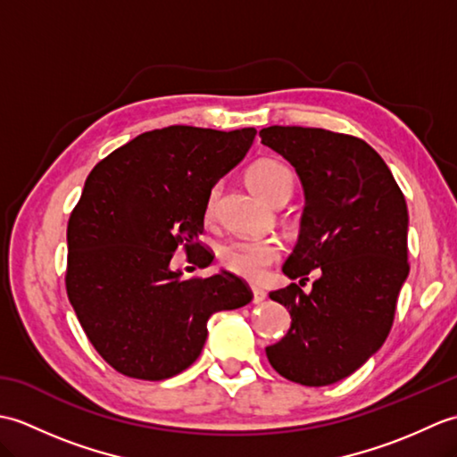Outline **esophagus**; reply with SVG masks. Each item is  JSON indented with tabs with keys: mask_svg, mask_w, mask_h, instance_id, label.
Here are the masks:
<instances>
[{
	"mask_svg": "<svg viewBox=\"0 0 457 457\" xmlns=\"http://www.w3.org/2000/svg\"><path fill=\"white\" fill-rule=\"evenodd\" d=\"M265 298H267V293L263 288H253V304L265 303Z\"/></svg>",
	"mask_w": 457,
	"mask_h": 457,
	"instance_id": "esophagus-1",
	"label": "esophagus"
}]
</instances>
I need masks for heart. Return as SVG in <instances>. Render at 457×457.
<instances>
[{"label": "heart", "instance_id": "obj_1", "mask_svg": "<svg viewBox=\"0 0 457 457\" xmlns=\"http://www.w3.org/2000/svg\"><path fill=\"white\" fill-rule=\"evenodd\" d=\"M249 188L267 202H273L280 194L293 190V172L287 164L261 159L247 169ZM218 188H212L206 200V216H212L216 208ZM280 257V245L275 239H237L220 249V261L229 273L245 280H261L267 275V269Z\"/></svg>", "mask_w": 457, "mask_h": 457}]
</instances>
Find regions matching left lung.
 <instances>
[{
	"mask_svg": "<svg viewBox=\"0 0 457 457\" xmlns=\"http://www.w3.org/2000/svg\"><path fill=\"white\" fill-rule=\"evenodd\" d=\"M261 143L293 164L306 206L283 273L296 283L269 296L290 312V329L265 352L288 381L326 386L357 371L391 332L409 277V210L378 153L352 135L273 125Z\"/></svg>",
	"mask_w": 457,
	"mask_h": 457,
	"instance_id": "1",
	"label": "left lung"
}]
</instances>
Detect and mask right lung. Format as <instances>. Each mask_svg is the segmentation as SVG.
Here are the masks:
<instances>
[{
  "mask_svg": "<svg viewBox=\"0 0 457 457\" xmlns=\"http://www.w3.org/2000/svg\"><path fill=\"white\" fill-rule=\"evenodd\" d=\"M253 128L170 125L141 133L96 164L68 221L66 293L86 336L115 371L162 381L196 361L208 320L251 303L229 270L184 278L172 255L208 267L198 236L206 200L245 159Z\"/></svg>",
  "mask_w": 457,
  "mask_h": 457,
  "instance_id": "add662e5",
  "label": "right lung"
}]
</instances>
